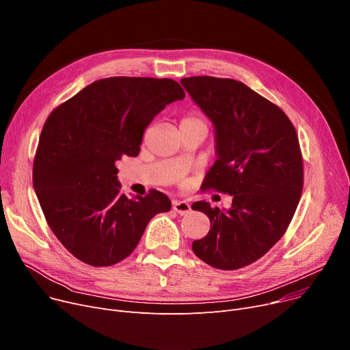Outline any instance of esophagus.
I'll return each mask as SVG.
<instances>
[{
  "mask_svg": "<svg viewBox=\"0 0 350 350\" xmlns=\"http://www.w3.org/2000/svg\"><path fill=\"white\" fill-rule=\"evenodd\" d=\"M173 210L177 211L181 215H185V214H189L191 211V207H190V204L187 203V201L176 200V201H173Z\"/></svg>",
  "mask_w": 350,
  "mask_h": 350,
  "instance_id": "obj_1",
  "label": "esophagus"
}]
</instances>
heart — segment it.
<instances>
[{
    "label": "heart",
    "instance_id": "heart-1",
    "mask_svg": "<svg viewBox=\"0 0 350 350\" xmlns=\"http://www.w3.org/2000/svg\"><path fill=\"white\" fill-rule=\"evenodd\" d=\"M185 123V124H187V123H190V124H204V122L201 120L200 118H186L185 120L181 122V124ZM206 126V124H204Z\"/></svg>",
    "mask_w": 350,
    "mask_h": 350
}]
</instances>
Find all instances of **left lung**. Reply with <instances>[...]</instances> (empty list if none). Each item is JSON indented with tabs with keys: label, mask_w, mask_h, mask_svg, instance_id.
Here are the masks:
<instances>
[{
	"label": "left lung",
	"mask_w": 350,
	"mask_h": 350,
	"mask_svg": "<svg viewBox=\"0 0 350 350\" xmlns=\"http://www.w3.org/2000/svg\"><path fill=\"white\" fill-rule=\"evenodd\" d=\"M180 83L214 127L217 160L204 185L232 196L230 208L191 206L211 223L193 251L214 268H243L280 241L298 207L304 165L295 127L243 82L193 77Z\"/></svg>",
	"instance_id": "obj_1"
}]
</instances>
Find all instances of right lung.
<instances>
[{"mask_svg": "<svg viewBox=\"0 0 350 350\" xmlns=\"http://www.w3.org/2000/svg\"><path fill=\"white\" fill-rule=\"evenodd\" d=\"M186 94L173 79L113 77L96 81L49 115L33 161V190L62 245L94 267L131 255L170 198L120 191L116 163L136 157L144 129Z\"/></svg>", "mask_w": 350, "mask_h": 350, "instance_id": "obj_1", "label": "right lung"}]
</instances>
